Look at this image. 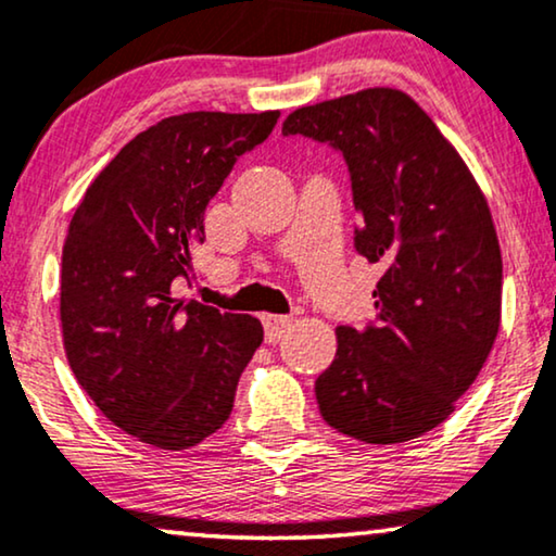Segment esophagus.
<instances>
[{
	"mask_svg": "<svg viewBox=\"0 0 556 556\" xmlns=\"http://www.w3.org/2000/svg\"><path fill=\"white\" fill-rule=\"evenodd\" d=\"M263 329H265V341H268V344H278V341L283 339V333L291 329V318L276 316V314H265L263 316Z\"/></svg>",
	"mask_w": 556,
	"mask_h": 556,
	"instance_id": "34e87169",
	"label": "esophagus"
}]
</instances>
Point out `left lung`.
I'll return each mask as SVG.
<instances>
[{"label": "left lung", "mask_w": 556, "mask_h": 556, "mask_svg": "<svg viewBox=\"0 0 556 556\" xmlns=\"http://www.w3.org/2000/svg\"><path fill=\"white\" fill-rule=\"evenodd\" d=\"M283 136L344 156L362 217L354 248L384 265L375 321L337 329V356L316 379L321 417L371 445L420 438L453 413L496 341L504 268L489 202L402 90L306 105Z\"/></svg>", "instance_id": "8db88e82"}]
</instances>
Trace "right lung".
<instances>
[{"label":"right lung","mask_w":556,"mask_h":556,"mask_svg":"<svg viewBox=\"0 0 556 556\" xmlns=\"http://www.w3.org/2000/svg\"><path fill=\"white\" fill-rule=\"evenodd\" d=\"M278 111H194L141 131L98 174L63 248L60 321L71 369L128 435L185 451L223 428L263 341L248 314L174 299L204 210Z\"/></svg>","instance_id":"add662e5"}]
</instances>
